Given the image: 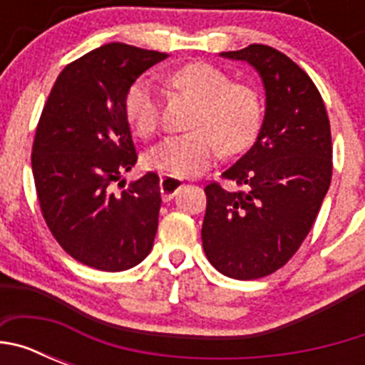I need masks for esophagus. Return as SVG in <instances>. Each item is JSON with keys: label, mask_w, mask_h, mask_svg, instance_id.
<instances>
[{"label": "esophagus", "mask_w": 365, "mask_h": 365, "mask_svg": "<svg viewBox=\"0 0 365 365\" xmlns=\"http://www.w3.org/2000/svg\"><path fill=\"white\" fill-rule=\"evenodd\" d=\"M182 186V180L177 179V177L172 175H160V193H163V197L166 199H172L177 192L180 190Z\"/></svg>", "instance_id": "esophagus-1"}]
</instances>
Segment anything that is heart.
<instances>
[{
    "label": "heart",
    "instance_id": "b5f03b06",
    "mask_svg": "<svg viewBox=\"0 0 365 365\" xmlns=\"http://www.w3.org/2000/svg\"><path fill=\"white\" fill-rule=\"evenodd\" d=\"M175 89L199 100L192 118L193 131L170 135L148 153L151 168L173 177H195L222 153H240L259 130L261 104L252 87L232 83V78L210 63H190L170 74ZM125 118L138 137L159 130L160 96L153 83L140 78L128 89Z\"/></svg>",
    "mask_w": 365,
    "mask_h": 365
}]
</instances>
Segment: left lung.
<instances>
[{
    "mask_svg": "<svg viewBox=\"0 0 365 365\" xmlns=\"http://www.w3.org/2000/svg\"><path fill=\"white\" fill-rule=\"evenodd\" d=\"M221 56L259 73L267 108L254 146L222 173L247 190L205 188L202 248L228 278L257 279L282 269L314 225L333 175L331 125L320 91L289 56L259 43Z\"/></svg>",
    "mask_w": 365,
    "mask_h": 365,
    "instance_id": "1",
    "label": "left lung"
}]
</instances>
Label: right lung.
I'll use <instances>...</instances> for the list:
<instances>
[{
	"label": "right lung",
	"instance_id": "right-lung-1",
	"mask_svg": "<svg viewBox=\"0 0 365 365\" xmlns=\"http://www.w3.org/2000/svg\"><path fill=\"white\" fill-rule=\"evenodd\" d=\"M166 58L102 45L63 67L41 111L31 157L41 214L60 247L93 269L128 270L153 247L159 175L148 172L120 193L113 185L137 164L125 93Z\"/></svg>",
	"mask_w": 365,
	"mask_h": 365
}]
</instances>
